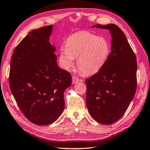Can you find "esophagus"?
<instances>
[{"label":"esophagus","instance_id":"obj_1","mask_svg":"<svg viewBox=\"0 0 150 150\" xmlns=\"http://www.w3.org/2000/svg\"><path fill=\"white\" fill-rule=\"evenodd\" d=\"M79 79L76 77V76H73L72 77V84H77L78 82H79Z\"/></svg>","mask_w":150,"mask_h":150}]
</instances>
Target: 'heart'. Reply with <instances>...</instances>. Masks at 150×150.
I'll return each instance as SVG.
<instances>
[{
	"label": "heart",
	"mask_w": 150,
	"mask_h": 150,
	"mask_svg": "<svg viewBox=\"0 0 150 150\" xmlns=\"http://www.w3.org/2000/svg\"><path fill=\"white\" fill-rule=\"evenodd\" d=\"M110 51V44L106 38L81 31L67 38L66 47L60 50L59 58L64 68L68 69L77 58L79 71L84 75H92L105 65Z\"/></svg>",
	"instance_id": "1"
}]
</instances>
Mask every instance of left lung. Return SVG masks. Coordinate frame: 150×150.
Returning a JSON list of instances; mask_svg holds the SVG:
<instances>
[{
  "mask_svg": "<svg viewBox=\"0 0 150 150\" xmlns=\"http://www.w3.org/2000/svg\"><path fill=\"white\" fill-rule=\"evenodd\" d=\"M95 27L109 30L111 51L102 68L86 79V106L97 122L110 125L124 115L135 94L137 58L125 34L118 26H92Z\"/></svg>",
  "mask_w": 150,
  "mask_h": 150,
  "instance_id": "8db88e82",
  "label": "left lung"
}]
</instances>
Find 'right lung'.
I'll return each mask as SVG.
<instances>
[{"mask_svg": "<svg viewBox=\"0 0 150 150\" xmlns=\"http://www.w3.org/2000/svg\"><path fill=\"white\" fill-rule=\"evenodd\" d=\"M52 25L32 30L14 49L9 84L17 105L38 125L54 122L65 107L64 93L71 76L58 66L56 48L49 42Z\"/></svg>", "mask_w": 150, "mask_h": 150, "instance_id": "right-lung-1", "label": "right lung"}]
</instances>
